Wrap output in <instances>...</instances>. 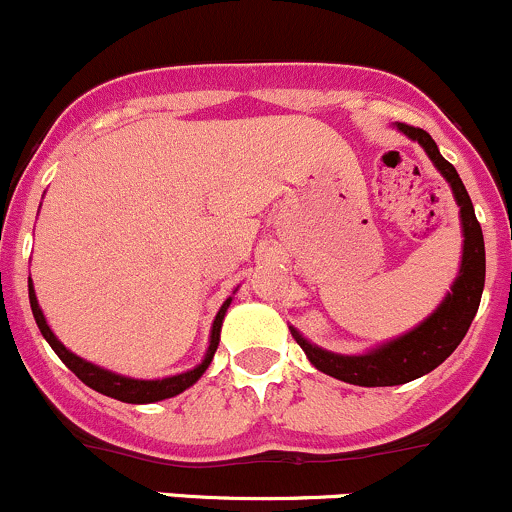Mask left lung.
<instances>
[{
    "label": "left lung",
    "mask_w": 512,
    "mask_h": 512,
    "mask_svg": "<svg viewBox=\"0 0 512 512\" xmlns=\"http://www.w3.org/2000/svg\"><path fill=\"white\" fill-rule=\"evenodd\" d=\"M396 128L404 132V135H409L411 140L421 142L428 157L433 159L440 174L452 186V193H455L459 205V215H462V268H459L455 285H452V292L445 297V302L418 329L409 331L406 336L396 338V341L372 350L367 355L329 353V350H321L312 346L309 341H304L300 333L292 329L295 341L300 343V348L307 353V358L312 360V365L317 370L326 372V375L336 377L341 382L358 384V387H394V384H406L416 380V377H423L430 370H435L440 363H445L452 355V350L467 336L469 326H472L486 280L484 234H481V225L474 215L472 198H469L467 188H464L462 179H459L457 169L438 152V145H435V140L426 130L413 128V125L406 123H399Z\"/></svg>",
    "instance_id": "8db88e82"
}]
</instances>
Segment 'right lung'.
<instances>
[{
	"instance_id": "obj_1",
	"label": "right lung",
	"mask_w": 512,
	"mask_h": 512,
	"mask_svg": "<svg viewBox=\"0 0 512 512\" xmlns=\"http://www.w3.org/2000/svg\"><path fill=\"white\" fill-rule=\"evenodd\" d=\"M28 300H31L33 317H36V324H38L40 333L45 336V341L50 343V348L55 350L57 358H60L62 363L70 367V370L86 384V387H91V389H96V392L111 396V399L125 401V404H152V401H162V399H169V396L181 394L183 389H188L191 384L198 382L200 375L208 370L212 355H215V350H217V343H220L222 319H225V312H227L229 302H232V297H229V300L220 307V312H217L215 324H212L210 348H208V355H205L203 363L195 367V370L183 372V375L164 377V380H130V377H120V375H116V372L101 370V367L86 363V360L79 358V355L70 353V350L62 346V343L55 338V333L50 331V326L45 324V317H43V312H40V307H38L36 292H33L31 280H28Z\"/></svg>"
}]
</instances>
